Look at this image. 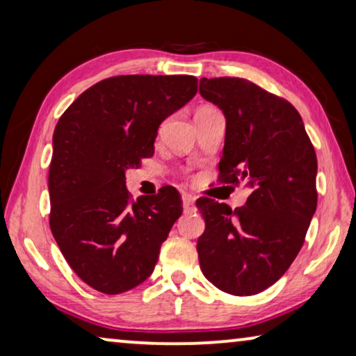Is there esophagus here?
<instances>
[{"label": "esophagus", "instance_id": "esophagus-1", "mask_svg": "<svg viewBox=\"0 0 356 356\" xmlns=\"http://www.w3.org/2000/svg\"><path fill=\"white\" fill-rule=\"evenodd\" d=\"M182 203H184L185 211H193L195 209V197H192V195L185 193L182 197Z\"/></svg>", "mask_w": 356, "mask_h": 356}]
</instances>
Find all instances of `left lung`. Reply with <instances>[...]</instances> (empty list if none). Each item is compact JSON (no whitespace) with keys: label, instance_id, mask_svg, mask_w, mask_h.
<instances>
[{"label":"left lung","instance_id":"obj_1","mask_svg":"<svg viewBox=\"0 0 356 356\" xmlns=\"http://www.w3.org/2000/svg\"><path fill=\"white\" fill-rule=\"evenodd\" d=\"M200 95L222 109L226 142L219 182L252 188L234 211L197 200L204 219L200 268L222 292L243 297L284 276L305 242L318 204L314 147L287 99L238 77L200 80Z\"/></svg>","mask_w":356,"mask_h":356}]
</instances>
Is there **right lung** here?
Masks as SVG:
<instances>
[{
    "label": "right lung",
    "mask_w": 356,
    "mask_h": 356,
    "mask_svg": "<svg viewBox=\"0 0 356 356\" xmlns=\"http://www.w3.org/2000/svg\"><path fill=\"white\" fill-rule=\"evenodd\" d=\"M193 76H116L85 90L59 118L49 163V229L72 271L116 295L149 277L182 214L174 187L137 202L126 169L153 156L158 127L195 97Z\"/></svg>",
    "instance_id": "add662e5"
}]
</instances>
